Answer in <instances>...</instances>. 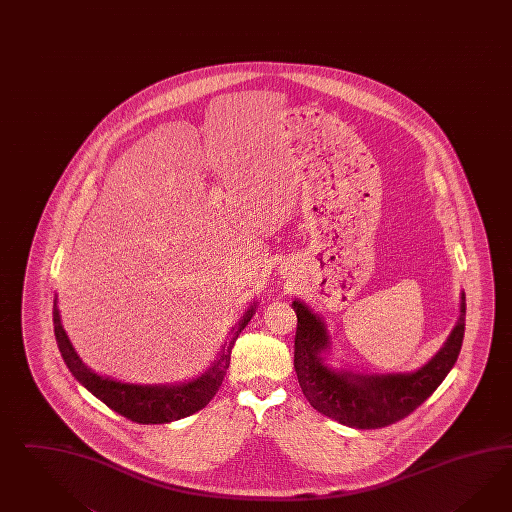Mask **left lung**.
<instances>
[{"label":"left lung","instance_id":"left-lung-1","mask_svg":"<svg viewBox=\"0 0 512 512\" xmlns=\"http://www.w3.org/2000/svg\"><path fill=\"white\" fill-rule=\"evenodd\" d=\"M292 309L298 317L294 369L305 399L320 414L352 429H382L393 425L427 401L453 369L466 328V296L462 294L455 330L425 367L412 374L360 376L328 369L320 358V352L328 346V335L320 318L302 302H294Z\"/></svg>","mask_w":512,"mask_h":512}]
</instances>
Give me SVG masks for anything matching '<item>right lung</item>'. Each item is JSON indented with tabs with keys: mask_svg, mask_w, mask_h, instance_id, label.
Wrapping results in <instances>:
<instances>
[{
	"mask_svg": "<svg viewBox=\"0 0 512 512\" xmlns=\"http://www.w3.org/2000/svg\"><path fill=\"white\" fill-rule=\"evenodd\" d=\"M251 315H253V307L246 313V317L238 322L229 343L223 346L220 358L214 361V365L208 369L207 373L201 374L194 382L173 387L121 384V382H113L110 378H102L98 374L91 373L70 345L69 337L59 320L57 305L54 307V333H56L57 346L63 360L67 363L70 373L74 374V378L83 387H87L113 412L123 415L134 423L160 425V423L177 421L182 417L195 414L212 401V397L220 389L225 373L229 369L233 345L240 332L246 328Z\"/></svg>",
	"mask_w": 512,
	"mask_h": 512,
	"instance_id": "add662e5",
	"label": "right lung"
}]
</instances>
